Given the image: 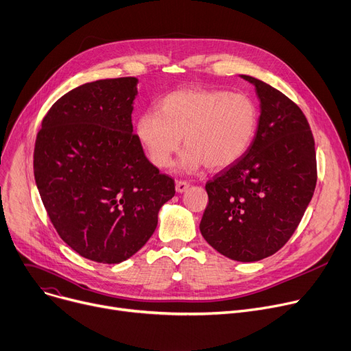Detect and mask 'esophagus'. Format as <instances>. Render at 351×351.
I'll use <instances>...</instances> for the list:
<instances>
[{
  "label": "esophagus",
  "mask_w": 351,
  "mask_h": 351,
  "mask_svg": "<svg viewBox=\"0 0 351 351\" xmlns=\"http://www.w3.org/2000/svg\"><path fill=\"white\" fill-rule=\"evenodd\" d=\"M188 188H189V183L186 180H178L175 184V189L178 193H183Z\"/></svg>",
  "instance_id": "1"
}]
</instances>
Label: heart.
Listing matches in <instances>:
<instances>
[{"label":"heart","instance_id":"obj_1","mask_svg":"<svg viewBox=\"0 0 351 351\" xmlns=\"http://www.w3.org/2000/svg\"><path fill=\"white\" fill-rule=\"evenodd\" d=\"M256 127L258 110L244 93L184 88L160 99L156 112L139 115L135 135L158 169L169 168L183 136L182 171H221L247 154Z\"/></svg>","mask_w":351,"mask_h":351}]
</instances>
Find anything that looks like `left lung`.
<instances>
[{
    "instance_id": "8db88e82",
    "label": "left lung",
    "mask_w": 351,
    "mask_h": 351,
    "mask_svg": "<svg viewBox=\"0 0 351 351\" xmlns=\"http://www.w3.org/2000/svg\"><path fill=\"white\" fill-rule=\"evenodd\" d=\"M255 86L260 119L247 154L206 183L200 231L228 258L260 261L292 237L312 200L317 171L315 139L302 110L272 86Z\"/></svg>"
}]
</instances>
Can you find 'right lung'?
<instances>
[{
  "instance_id": "right-lung-1",
  "label": "right lung",
  "mask_w": 351,
  "mask_h": 351,
  "mask_svg": "<svg viewBox=\"0 0 351 351\" xmlns=\"http://www.w3.org/2000/svg\"><path fill=\"white\" fill-rule=\"evenodd\" d=\"M138 79L82 84L43 117L34 151L42 203L60 239L87 260L120 264L141 250L175 180L132 132Z\"/></svg>"
}]
</instances>
